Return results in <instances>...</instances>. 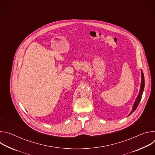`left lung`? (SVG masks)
<instances>
[{
  "mask_svg": "<svg viewBox=\"0 0 155 155\" xmlns=\"http://www.w3.org/2000/svg\"><path fill=\"white\" fill-rule=\"evenodd\" d=\"M141 77H142V79H141V84H140V91H139V95L136 99V101H135L134 102V104L133 105V108H132V110L131 112L130 113L129 115H130L132 112H134L135 110H136L137 107H138L140 101H141V99H142V94H143V89H144V86H145V80H144V75H143V71H141Z\"/></svg>",
  "mask_w": 155,
  "mask_h": 155,
  "instance_id": "obj_1",
  "label": "left lung"
}]
</instances>
